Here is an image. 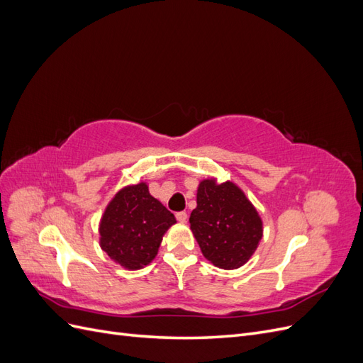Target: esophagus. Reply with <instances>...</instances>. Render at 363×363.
<instances>
[{
    "label": "esophagus",
    "mask_w": 363,
    "mask_h": 363,
    "mask_svg": "<svg viewBox=\"0 0 363 363\" xmlns=\"http://www.w3.org/2000/svg\"><path fill=\"white\" fill-rule=\"evenodd\" d=\"M175 218H177V221L179 223H186V219H188V213L186 212H179V213H175Z\"/></svg>",
    "instance_id": "esophagus-1"
}]
</instances>
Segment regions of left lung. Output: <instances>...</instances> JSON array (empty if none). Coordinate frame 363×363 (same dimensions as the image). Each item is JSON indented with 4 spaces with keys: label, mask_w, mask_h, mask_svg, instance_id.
<instances>
[{
    "label": "left lung",
    "mask_w": 363,
    "mask_h": 363,
    "mask_svg": "<svg viewBox=\"0 0 363 363\" xmlns=\"http://www.w3.org/2000/svg\"><path fill=\"white\" fill-rule=\"evenodd\" d=\"M189 223L203 256L223 269L245 265L263 236L257 208L233 182L201 180Z\"/></svg>",
    "instance_id": "8db88e82"
}]
</instances>
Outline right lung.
<instances>
[{
    "label": "right lung",
    "instance_id": "1",
    "mask_svg": "<svg viewBox=\"0 0 363 363\" xmlns=\"http://www.w3.org/2000/svg\"><path fill=\"white\" fill-rule=\"evenodd\" d=\"M175 216L140 182L119 189L100 219V247L118 265L135 271L157 256L163 235Z\"/></svg>",
    "mask_w": 363,
    "mask_h": 363
}]
</instances>
